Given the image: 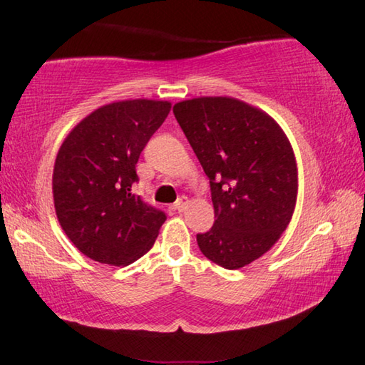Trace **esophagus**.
I'll list each match as a JSON object with an SVG mask.
<instances>
[{"label":"esophagus","mask_w":365,"mask_h":365,"mask_svg":"<svg viewBox=\"0 0 365 365\" xmlns=\"http://www.w3.org/2000/svg\"><path fill=\"white\" fill-rule=\"evenodd\" d=\"M188 207V197L187 196H182L178 197V200L174 202V209H177V211H185V209Z\"/></svg>","instance_id":"esophagus-1"}]
</instances>
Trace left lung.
Wrapping results in <instances>:
<instances>
[{
	"label": "left lung",
	"mask_w": 365,
	"mask_h": 365,
	"mask_svg": "<svg viewBox=\"0 0 365 365\" xmlns=\"http://www.w3.org/2000/svg\"><path fill=\"white\" fill-rule=\"evenodd\" d=\"M177 122L211 182L215 222L196 242L209 261L237 270L285 232L298 197V164L283 128L232 96L177 103Z\"/></svg>",
	"instance_id": "1"
}]
</instances>
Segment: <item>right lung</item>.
I'll use <instances>...</instances> for the list:
<instances>
[{
  "label": "right lung",
  "instance_id": "1",
  "mask_svg": "<svg viewBox=\"0 0 365 365\" xmlns=\"http://www.w3.org/2000/svg\"><path fill=\"white\" fill-rule=\"evenodd\" d=\"M170 101L104 104L67 133L53 169V200L73 246L101 264L128 265L153 248L165 214L140 200L135 165Z\"/></svg>",
  "mask_w": 365,
  "mask_h": 365
}]
</instances>
